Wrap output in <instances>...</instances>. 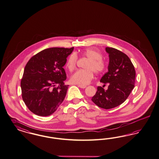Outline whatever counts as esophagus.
Masks as SVG:
<instances>
[{"label": "esophagus", "instance_id": "obj_1", "mask_svg": "<svg viewBox=\"0 0 159 159\" xmlns=\"http://www.w3.org/2000/svg\"><path fill=\"white\" fill-rule=\"evenodd\" d=\"M78 87L82 88V89H84V88H86V86H83V85H80V84H79V85H78Z\"/></svg>", "mask_w": 159, "mask_h": 159}]
</instances>
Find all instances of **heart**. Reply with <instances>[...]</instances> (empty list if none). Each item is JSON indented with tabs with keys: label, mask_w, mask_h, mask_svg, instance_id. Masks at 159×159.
<instances>
[{
	"label": "heart",
	"mask_w": 159,
	"mask_h": 159,
	"mask_svg": "<svg viewBox=\"0 0 159 159\" xmlns=\"http://www.w3.org/2000/svg\"><path fill=\"white\" fill-rule=\"evenodd\" d=\"M83 56L86 57L89 60L86 61L84 67L86 69H80L73 73L70 77V82L80 85H87L91 82L93 77V71L100 73L104 70L105 65L102 59V55L96 50L87 49L83 51ZM77 56L73 53L70 55L66 62V67L69 71H73L76 66Z\"/></svg>",
	"instance_id": "1"
}]
</instances>
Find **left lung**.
Wrapping results in <instances>:
<instances>
[{
  "label": "left lung",
  "mask_w": 159,
  "mask_h": 159,
  "mask_svg": "<svg viewBox=\"0 0 159 159\" xmlns=\"http://www.w3.org/2000/svg\"><path fill=\"white\" fill-rule=\"evenodd\" d=\"M106 51L109 57L108 71L100 82L109 83V85L106 90L98 86L92 100L99 107L110 109L122 104L127 99L134 87L136 71L126 54L113 48L107 47Z\"/></svg>",
  "instance_id": "8db88e82"
}]
</instances>
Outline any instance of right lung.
Returning a JSON list of instances; mask_svg holds the SVG:
<instances>
[{"instance_id":"1","label":"right lung","mask_w":159,"mask_h":159,"mask_svg":"<svg viewBox=\"0 0 159 159\" xmlns=\"http://www.w3.org/2000/svg\"><path fill=\"white\" fill-rule=\"evenodd\" d=\"M73 49H46L28 61L20 86L23 100L34 114L50 116L64 100L69 85L64 83L66 75L63 66Z\"/></svg>"}]
</instances>
